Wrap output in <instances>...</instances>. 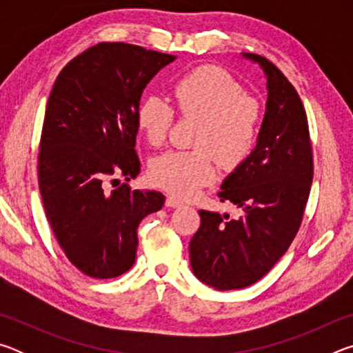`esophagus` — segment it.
<instances>
[{
    "instance_id": "obj_1",
    "label": "esophagus",
    "mask_w": 353,
    "mask_h": 353,
    "mask_svg": "<svg viewBox=\"0 0 353 353\" xmlns=\"http://www.w3.org/2000/svg\"><path fill=\"white\" fill-rule=\"evenodd\" d=\"M165 205L166 207H171V208H177V207H182L183 202L179 201L177 198H174V196H168L165 201Z\"/></svg>"
}]
</instances>
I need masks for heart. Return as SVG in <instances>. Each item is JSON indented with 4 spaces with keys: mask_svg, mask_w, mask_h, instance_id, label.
<instances>
[{
    "mask_svg": "<svg viewBox=\"0 0 353 353\" xmlns=\"http://www.w3.org/2000/svg\"><path fill=\"white\" fill-rule=\"evenodd\" d=\"M172 98L182 117L196 118L191 151H170L149 165V181L176 198H190L216 176L214 159L224 170L248 160L259 141L265 110L230 73L213 65L187 71L172 83ZM137 128L151 146H162L174 123L163 98L149 94L137 107Z\"/></svg>",
    "mask_w": 353,
    "mask_h": 353,
    "instance_id": "1",
    "label": "heart"
}]
</instances>
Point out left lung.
<instances>
[{
    "label": "left lung",
    "mask_w": 353,
    "mask_h": 353,
    "mask_svg": "<svg viewBox=\"0 0 353 353\" xmlns=\"http://www.w3.org/2000/svg\"><path fill=\"white\" fill-rule=\"evenodd\" d=\"M243 56L265 71L268 103L255 149L218 193L241 216L199 210L190 241L194 276L219 291L246 288L271 271L297 235L313 182L308 119L296 88L266 57Z\"/></svg>",
    "instance_id": "left-lung-1"
}]
</instances>
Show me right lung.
<instances>
[{
  "instance_id": "1",
  "label": "right lung",
  "mask_w": 353,
  "mask_h": 353,
  "mask_svg": "<svg viewBox=\"0 0 353 353\" xmlns=\"http://www.w3.org/2000/svg\"><path fill=\"white\" fill-rule=\"evenodd\" d=\"M176 59L123 41H103L65 65L48 99L39 152V188L59 246L81 272L113 279L132 268L137 229L165 196L107 191L105 181L140 172L137 107L146 83ZM117 181V179H113Z\"/></svg>"
}]
</instances>
